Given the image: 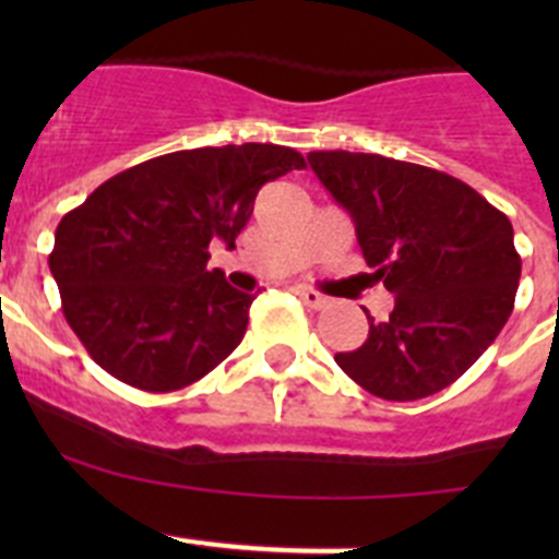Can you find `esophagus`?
I'll use <instances>...</instances> for the list:
<instances>
[{
  "label": "esophagus",
  "mask_w": 559,
  "mask_h": 559,
  "mask_svg": "<svg viewBox=\"0 0 559 559\" xmlns=\"http://www.w3.org/2000/svg\"><path fill=\"white\" fill-rule=\"evenodd\" d=\"M294 290H296V296H299V299H302V302L313 310H322L330 305L328 296L319 294V290H313V288H308V285H296Z\"/></svg>",
  "instance_id": "obj_1"
}]
</instances>
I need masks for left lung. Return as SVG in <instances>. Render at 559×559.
<instances>
[{"mask_svg":"<svg viewBox=\"0 0 559 559\" xmlns=\"http://www.w3.org/2000/svg\"><path fill=\"white\" fill-rule=\"evenodd\" d=\"M308 162L349 212L372 280L394 294L386 322L367 313V341L335 364L374 397L442 392L512 313L521 257L510 218L433 167L349 151H313Z\"/></svg>","mask_w":559,"mask_h":559,"instance_id":"8db88e82","label":"left lung"}]
</instances>
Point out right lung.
Segmentation results:
<instances>
[{
  "mask_svg": "<svg viewBox=\"0 0 559 559\" xmlns=\"http://www.w3.org/2000/svg\"><path fill=\"white\" fill-rule=\"evenodd\" d=\"M302 167L283 145L192 147L117 173L67 212L49 271L95 364L156 394L218 367L243 341L254 296L206 269V249H235L260 187Z\"/></svg>",
  "mask_w": 559,
  "mask_h": 559,
  "instance_id": "obj_1",
  "label": "right lung"
}]
</instances>
